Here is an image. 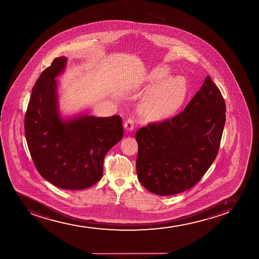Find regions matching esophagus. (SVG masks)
Returning a JSON list of instances; mask_svg holds the SVG:
<instances>
[{
	"label": "esophagus",
	"mask_w": 259,
	"mask_h": 259,
	"mask_svg": "<svg viewBox=\"0 0 259 259\" xmlns=\"http://www.w3.org/2000/svg\"><path fill=\"white\" fill-rule=\"evenodd\" d=\"M134 119L132 118V117H130V118L127 119V121L125 122L124 128H126V131H132L134 130Z\"/></svg>",
	"instance_id": "34e87169"
}]
</instances>
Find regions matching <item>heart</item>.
Masks as SVG:
<instances>
[{
    "instance_id": "1",
    "label": "heart",
    "mask_w": 259,
    "mask_h": 259,
    "mask_svg": "<svg viewBox=\"0 0 259 259\" xmlns=\"http://www.w3.org/2000/svg\"><path fill=\"white\" fill-rule=\"evenodd\" d=\"M169 75L166 67H158L153 71V77L157 79H165ZM186 93V81L182 77H177L167 81L149 108L152 117L162 118L172 113L181 104Z\"/></svg>"
}]
</instances>
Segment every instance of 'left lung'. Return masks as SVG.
I'll return each instance as SVG.
<instances>
[{"instance_id": "left-lung-1", "label": "left lung", "mask_w": 259, "mask_h": 259, "mask_svg": "<svg viewBox=\"0 0 259 259\" xmlns=\"http://www.w3.org/2000/svg\"><path fill=\"white\" fill-rule=\"evenodd\" d=\"M226 103L210 76L184 110L136 133L137 177L151 193L167 196L193 188L217 156Z\"/></svg>"}]
</instances>
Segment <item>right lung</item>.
Returning a JSON list of instances; mask_svg holds the SVG:
<instances>
[{
  "label": "right lung",
  "instance_id": "obj_1",
  "mask_svg": "<svg viewBox=\"0 0 259 259\" xmlns=\"http://www.w3.org/2000/svg\"><path fill=\"white\" fill-rule=\"evenodd\" d=\"M66 57L54 59L36 81L25 115V136L36 169L51 184L68 190L92 187L103 176L107 152L122 140L120 116H77L63 121L55 77Z\"/></svg>",
  "mask_w": 259,
  "mask_h": 259
}]
</instances>
